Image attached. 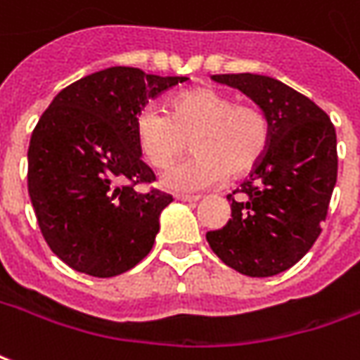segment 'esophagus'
Here are the masks:
<instances>
[{
    "instance_id": "1",
    "label": "esophagus",
    "mask_w": 360,
    "mask_h": 360,
    "mask_svg": "<svg viewBox=\"0 0 360 360\" xmlns=\"http://www.w3.org/2000/svg\"><path fill=\"white\" fill-rule=\"evenodd\" d=\"M175 198L183 200V202H197V200H200L198 195H175Z\"/></svg>"
}]
</instances>
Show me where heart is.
<instances>
[{
    "instance_id": "b5f03b06",
    "label": "heart",
    "mask_w": 360,
    "mask_h": 360,
    "mask_svg": "<svg viewBox=\"0 0 360 360\" xmlns=\"http://www.w3.org/2000/svg\"><path fill=\"white\" fill-rule=\"evenodd\" d=\"M138 148L155 169H169L187 150L193 158L163 177L172 191L214 187L250 173L267 152L271 120L255 103H236L214 87H191L173 95L167 115L144 110L136 122Z\"/></svg>"
}]
</instances>
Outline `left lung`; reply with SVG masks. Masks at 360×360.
Listing matches in <instances>:
<instances>
[{"label":"left lung","mask_w":360,"mask_h":360,"mask_svg":"<svg viewBox=\"0 0 360 360\" xmlns=\"http://www.w3.org/2000/svg\"><path fill=\"white\" fill-rule=\"evenodd\" d=\"M212 79L240 89L267 112L271 142L250 177L228 195L232 218L206 233V241L241 275H278L321 233L338 181L335 128L326 110L275 77L222 74Z\"/></svg>","instance_id":"8db88e82"}]
</instances>
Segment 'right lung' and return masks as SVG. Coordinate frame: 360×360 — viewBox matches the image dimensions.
I'll list each match as a JSON object with an SVG mask.
<instances>
[{
    "instance_id": "obj_1",
    "label": "right lung",
    "mask_w": 360,
    "mask_h": 360,
    "mask_svg": "<svg viewBox=\"0 0 360 360\" xmlns=\"http://www.w3.org/2000/svg\"><path fill=\"white\" fill-rule=\"evenodd\" d=\"M183 75L115 66L58 93L29 144V195L49 248L85 275L117 276L150 253L173 200L142 162L136 122L148 101Z\"/></svg>"
}]
</instances>
